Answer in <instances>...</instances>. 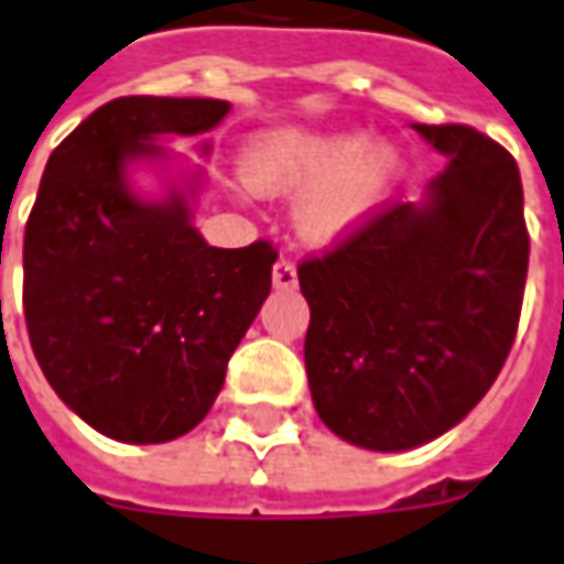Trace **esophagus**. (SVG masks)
<instances>
[{"mask_svg": "<svg viewBox=\"0 0 564 564\" xmlns=\"http://www.w3.org/2000/svg\"><path fill=\"white\" fill-rule=\"evenodd\" d=\"M271 281H274L278 290H293L299 283L296 265H293L290 259H278V262H274V271H271Z\"/></svg>", "mask_w": 564, "mask_h": 564, "instance_id": "obj_1", "label": "esophagus"}]
</instances>
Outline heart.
Segmentation results:
<instances>
[{
    "instance_id": "heart-1",
    "label": "heart",
    "mask_w": 564,
    "mask_h": 564,
    "mask_svg": "<svg viewBox=\"0 0 564 564\" xmlns=\"http://www.w3.org/2000/svg\"><path fill=\"white\" fill-rule=\"evenodd\" d=\"M243 175L262 194L314 185L299 206V231L314 243H336L389 200L404 160L392 144L343 129L268 138L250 151Z\"/></svg>"
}]
</instances>
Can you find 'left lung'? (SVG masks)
<instances>
[{
  "mask_svg": "<svg viewBox=\"0 0 564 564\" xmlns=\"http://www.w3.org/2000/svg\"><path fill=\"white\" fill-rule=\"evenodd\" d=\"M447 170L299 262L317 416L358 447L408 451L457 426L507 361L528 278L512 153L463 122L416 126Z\"/></svg>",
  "mask_w": 564,
  "mask_h": 564,
  "instance_id": "obj_1",
  "label": "left lung"
}]
</instances>
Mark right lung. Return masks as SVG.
Wrapping results in <instances>:
<instances>
[{"label": "right lung", "mask_w": 564, "mask_h": 564, "mask_svg": "<svg viewBox=\"0 0 564 564\" xmlns=\"http://www.w3.org/2000/svg\"><path fill=\"white\" fill-rule=\"evenodd\" d=\"M216 98L129 95L101 105L48 156L24 231V321L57 398L107 438L160 444L200 423L234 348L271 293L278 250H218L185 197L144 203L129 160L160 135H200Z\"/></svg>", "instance_id": "add662e5"}]
</instances>
